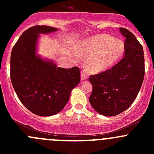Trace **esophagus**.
<instances>
[{"mask_svg":"<svg viewBox=\"0 0 154 154\" xmlns=\"http://www.w3.org/2000/svg\"><path fill=\"white\" fill-rule=\"evenodd\" d=\"M88 79V74L85 71H81V80H85Z\"/></svg>","mask_w":154,"mask_h":154,"instance_id":"1","label":"esophagus"}]
</instances>
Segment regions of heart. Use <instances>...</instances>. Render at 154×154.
Masks as SVG:
<instances>
[{
  "instance_id": "b5f03b06",
  "label": "heart",
  "mask_w": 154,
  "mask_h": 154,
  "mask_svg": "<svg viewBox=\"0 0 154 154\" xmlns=\"http://www.w3.org/2000/svg\"><path fill=\"white\" fill-rule=\"evenodd\" d=\"M80 52L87 54L84 66L91 73H99L119 61L125 52V44L120 39L106 34L93 35L82 42Z\"/></svg>"
}]
</instances>
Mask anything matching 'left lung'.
<instances>
[{
	"label": "left lung",
	"instance_id": "obj_1",
	"mask_svg": "<svg viewBox=\"0 0 154 154\" xmlns=\"http://www.w3.org/2000/svg\"><path fill=\"white\" fill-rule=\"evenodd\" d=\"M119 29L126 38L122 60L110 69L89 76L93 89L88 100L105 116H117L128 109L136 100L144 77L142 45L128 29Z\"/></svg>",
	"mask_w": 154,
	"mask_h": 154
}]
</instances>
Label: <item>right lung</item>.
<instances>
[{
	"mask_svg": "<svg viewBox=\"0 0 154 154\" xmlns=\"http://www.w3.org/2000/svg\"><path fill=\"white\" fill-rule=\"evenodd\" d=\"M49 26L36 25L24 31L13 46L10 57V78L17 96L34 114L50 116L60 112L71 91L80 80L78 67H57L54 62L35 54L39 33L55 32Z\"/></svg>",
	"mask_w": 154,
	"mask_h": 154,
	"instance_id": "add662e5",
	"label": "right lung"
}]
</instances>
